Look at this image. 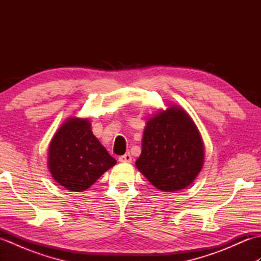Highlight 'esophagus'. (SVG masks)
<instances>
[{
  "label": "esophagus",
  "mask_w": 261,
  "mask_h": 261,
  "mask_svg": "<svg viewBox=\"0 0 261 261\" xmlns=\"http://www.w3.org/2000/svg\"><path fill=\"white\" fill-rule=\"evenodd\" d=\"M119 160L121 163H131L132 162V157H131V154L130 153H125V154H123V156H121L120 158H119Z\"/></svg>",
  "instance_id": "esophagus-1"
}]
</instances>
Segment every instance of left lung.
Wrapping results in <instances>:
<instances>
[{
	"instance_id": "1",
	"label": "left lung",
	"mask_w": 261,
	"mask_h": 261,
	"mask_svg": "<svg viewBox=\"0 0 261 261\" xmlns=\"http://www.w3.org/2000/svg\"><path fill=\"white\" fill-rule=\"evenodd\" d=\"M204 165V142L179 105L159 110L146 122L138 170L162 192H177L195 180Z\"/></svg>"
}]
</instances>
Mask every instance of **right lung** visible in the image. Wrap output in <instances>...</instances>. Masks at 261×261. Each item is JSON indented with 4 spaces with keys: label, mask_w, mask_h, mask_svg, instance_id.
<instances>
[{
    "label": "right lung",
    "mask_w": 261,
    "mask_h": 261,
    "mask_svg": "<svg viewBox=\"0 0 261 261\" xmlns=\"http://www.w3.org/2000/svg\"><path fill=\"white\" fill-rule=\"evenodd\" d=\"M91 126L88 119L70 116L58 127L49 145V171L60 186L71 192L86 191L116 164Z\"/></svg>",
    "instance_id": "1"
}]
</instances>
